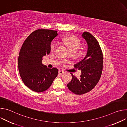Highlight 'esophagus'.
Here are the masks:
<instances>
[{"label": "esophagus", "mask_w": 127, "mask_h": 127, "mask_svg": "<svg viewBox=\"0 0 127 127\" xmlns=\"http://www.w3.org/2000/svg\"><path fill=\"white\" fill-rule=\"evenodd\" d=\"M58 73H59V75H62V74H63L64 73V71H62V70H59V71H58Z\"/></svg>", "instance_id": "1"}]
</instances>
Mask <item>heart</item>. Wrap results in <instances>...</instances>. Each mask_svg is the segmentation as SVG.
<instances>
[{
  "mask_svg": "<svg viewBox=\"0 0 127 127\" xmlns=\"http://www.w3.org/2000/svg\"><path fill=\"white\" fill-rule=\"evenodd\" d=\"M63 42L68 48L70 52L75 53L80 48L81 42L79 39L75 36H69L63 39ZM57 47V44L52 42L50 45V51L54 52L55 51Z\"/></svg>",
  "mask_w": 127,
  "mask_h": 127,
  "instance_id": "heart-1",
  "label": "heart"
}]
</instances>
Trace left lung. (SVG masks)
I'll return each instance as SVG.
<instances>
[{
    "label": "left lung",
    "mask_w": 127,
    "mask_h": 127,
    "mask_svg": "<svg viewBox=\"0 0 127 127\" xmlns=\"http://www.w3.org/2000/svg\"><path fill=\"white\" fill-rule=\"evenodd\" d=\"M82 37L86 41L87 50L85 57L74 65L81 70V74L78 78L72 73L71 81L68 88L76 95H82L93 89L98 82L102 71L103 54L97 40L90 33L84 32Z\"/></svg>",
    "instance_id": "left-lung-1"
}]
</instances>
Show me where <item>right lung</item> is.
Masks as SVG:
<instances>
[{
    "instance_id": "1",
    "label": "right lung",
    "mask_w": 127,
    "mask_h": 127,
    "mask_svg": "<svg viewBox=\"0 0 127 127\" xmlns=\"http://www.w3.org/2000/svg\"><path fill=\"white\" fill-rule=\"evenodd\" d=\"M57 35L56 31L35 30L21 49L18 59L19 73L24 83L34 92L45 91L57 76V68L49 69L42 64V57L50 53L51 43Z\"/></svg>"
}]
</instances>
